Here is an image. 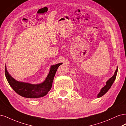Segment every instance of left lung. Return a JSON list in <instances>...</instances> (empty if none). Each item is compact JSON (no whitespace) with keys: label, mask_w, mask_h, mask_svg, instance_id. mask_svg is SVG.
I'll return each mask as SVG.
<instances>
[{"label":"left lung","mask_w":126,"mask_h":126,"mask_svg":"<svg viewBox=\"0 0 126 126\" xmlns=\"http://www.w3.org/2000/svg\"><path fill=\"white\" fill-rule=\"evenodd\" d=\"M117 71H118V68L116 69V70L115 72V74L113 75L111 78L109 79L106 82V85L105 86L102 88L101 89L100 93L97 95V97H100L101 96H103L104 95H105L106 93L108 92V91L110 89L111 87V85H112L113 83L114 82V81L116 79V75L117 74Z\"/></svg>","instance_id":"8db88e82"}]
</instances>
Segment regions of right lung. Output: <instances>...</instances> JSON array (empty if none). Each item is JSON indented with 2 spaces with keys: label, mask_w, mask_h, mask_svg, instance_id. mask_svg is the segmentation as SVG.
I'll return each mask as SVG.
<instances>
[{
  "label": "right lung",
  "mask_w": 126,
  "mask_h": 126,
  "mask_svg": "<svg viewBox=\"0 0 126 126\" xmlns=\"http://www.w3.org/2000/svg\"><path fill=\"white\" fill-rule=\"evenodd\" d=\"M62 64L61 63L52 66L45 81L41 84L34 85L18 82L9 75L7 71L6 66L5 71L6 78L10 86L19 95L26 98H39L46 95L50 91L56 72Z\"/></svg>",
  "instance_id": "obj_1"
}]
</instances>
